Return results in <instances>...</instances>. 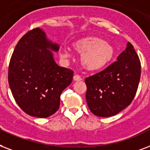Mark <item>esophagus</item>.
<instances>
[{
    "instance_id": "34e87169",
    "label": "esophagus",
    "mask_w": 150,
    "mask_h": 150,
    "mask_svg": "<svg viewBox=\"0 0 150 150\" xmlns=\"http://www.w3.org/2000/svg\"><path fill=\"white\" fill-rule=\"evenodd\" d=\"M74 80L75 81H80L82 80V78L81 77V76H79L77 74H76V75H74Z\"/></svg>"
}]
</instances>
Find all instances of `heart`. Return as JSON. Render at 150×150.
I'll return each mask as SVG.
<instances>
[{
    "label": "heart",
    "mask_w": 150,
    "mask_h": 150,
    "mask_svg": "<svg viewBox=\"0 0 150 150\" xmlns=\"http://www.w3.org/2000/svg\"><path fill=\"white\" fill-rule=\"evenodd\" d=\"M72 48L81 54V65L88 71H97L105 68L112 62L116 54V49L111 43L96 36H88L76 40L72 44ZM69 55V50L62 54L64 59Z\"/></svg>",
    "instance_id": "1"
}]
</instances>
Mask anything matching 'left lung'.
Listing matches in <instances>:
<instances>
[{
    "label": "left lung",
    "instance_id": "8db88e82",
    "mask_svg": "<svg viewBox=\"0 0 150 150\" xmlns=\"http://www.w3.org/2000/svg\"><path fill=\"white\" fill-rule=\"evenodd\" d=\"M141 76V62L133 45L126 49L104 70L84 80L86 100L91 112L97 117L117 114L132 103Z\"/></svg>",
    "mask_w": 150,
    "mask_h": 150
}]
</instances>
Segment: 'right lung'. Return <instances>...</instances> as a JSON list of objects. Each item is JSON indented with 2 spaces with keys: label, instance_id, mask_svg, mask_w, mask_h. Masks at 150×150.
Here are the masks:
<instances>
[{
  "label": "right lung",
  "instance_id": "add662e5",
  "mask_svg": "<svg viewBox=\"0 0 150 150\" xmlns=\"http://www.w3.org/2000/svg\"><path fill=\"white\" fill-rule=\"evenodd\" d=\"M59 45L40 28L28 31L16 45L8 67V83L16 103L30 116L46 118L59 110L60 96L71 83L74 71L60 67L52 51Z\"/></svg>",
  "mask_w": 150,
  "mask_h": 150
}]
</instances>
